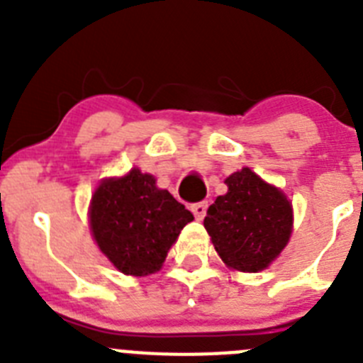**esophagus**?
<instances>
[{"label":"esophagus","mask_w":363,"mask_h":363,"mask_svg":"<svg viewBox=\"0 0 363 363\" xmlns=\"http://www.w3.org/2000/svg\"><path fill=\"white\" fill-rule=\"evenodd\" d=\"M192 214L196 216V220H201L205 216V211H207V201H196V203L191 205Z\"/></svg>","instance_id":"1"}]
</instances>
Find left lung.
<instances>
[{
  "instance_id": "left-lung-1",
  "label": "left lung",
  "mask_w": 363,
  "mask_h": 363,
  "mask_svg": "<svg viewBox=\"0 0 363 363\" xmlns=\"http://www.w3.org/2000/svg\"><path fill=\"white\" fill-rule=\"evenodd\" d=\"M225 184L229 191L207 209L203 225L229 267L258 272L289 242L293 209L284 192L247 167L230 174Z\"/></svg>"
}]
</instances>
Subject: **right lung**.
I'll return each mask as SVG.
<instances>
[{"label": "right lung", "instance_id": "1", "mask_svg": "<svg viewBox=\"0 0 363 363\" xmlns=\"http://www.w3.org/2000/svg\"><path fill=\"white\" fill-rule=\"evenodd\" d=\"M192 220L185 205L138 169L101 182L91 203L96 243L118 271L133 277L158 271L179 230Z\"/></svg>", "mask_w": 363, "mask_h": 363}]
</instances>
